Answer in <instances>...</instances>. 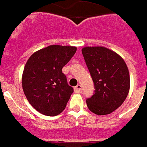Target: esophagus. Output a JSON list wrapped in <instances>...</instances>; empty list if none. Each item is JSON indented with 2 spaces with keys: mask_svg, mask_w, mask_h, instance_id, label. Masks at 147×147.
<instances>
[{
  "mask_svg": "<svg viewBox=\"0 0 147 147\" xmlns=\"http://www.w3.org/2000/svg\"><path fill=\"white\" fill-rule=\"evenodd\" d=\"M74 91H75L76 92H82V85H77L75 88H74Z\"/></svg>",
  "mask_w": 147,
  "mask_h": 147,
  "instance_id": "1",
  "label": "esophagus"
}]
</instances>
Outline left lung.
I'll return each mask as SVG.
<instances>
[{
	"mask_svg": "<svg viewBox=\"0 0 147 147\" xmlns=\"http://www.w3.org/2000/svg\"><path fill=\"white\" fill-rule=\"evenodd\" d=\"M82 52L95 88L93 95L86 100L88 109L96 115L110 114L128 94L127 66L119 55L103 47H87Z\"/></svg>",
	"mask_w": 147,
	"mask_h": 147,
	"instance_id": "8db88e82",
	"label": "left lung"
}]
</instances>
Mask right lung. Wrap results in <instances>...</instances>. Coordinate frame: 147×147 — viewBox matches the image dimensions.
<instances>
[{
  "instance_id": "right-lung-1",
  "label": "right lung",
  "mask_w": 147,
  "mask_h": 147,
  "mask_svg": "<svg viewBox=\"0 0 147 147\" xmlns=\"http://www.w3.org/2000/svg\"><path fill=\"white\" fill-rule=\"evenodd\" d=\"M75 47L51 45L35 52L26 63L22 86L28 102L43 115L55 116L65 109L74 88L62 73Z\"/></svg>"
}]
</instances>
